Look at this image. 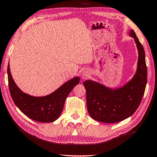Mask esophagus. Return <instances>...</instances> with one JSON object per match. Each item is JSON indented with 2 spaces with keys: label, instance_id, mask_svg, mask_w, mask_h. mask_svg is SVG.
I'll list each match as a JSON object with an SVG mask.
<instances>
[{
  "label": "esophagus",
  "instance_id": "34e87169",
  "mask_svg": "<svg viewBox=\"0 0 157 157\" xmlns=\"http://www.w3.org/2000/svg\"><path fill=\"white\" fill-rule=\"evenodd\" d=\"M89 75H90V74H89V72H88V71H84L83 73H82V75H81V76H82V78L83 79H86V78H87L88 76H89Z\"/></svg>",
  "mask_w": 157,
  "mask_h": 157
}]
</instances>
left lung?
Segmentation results:
<instances>
[{"instance_id":"obj_1","label":"left lung","mask_w":157,"mask_h":157,"mask_svg":"<svg viewBox=\"0 0 157 157\" xmlns=\"http://www.w3.org/2000/svg\"><path fill=\"white\" fill-rule=\"evenodd\" d=\"M129 35L135 39L139 53L137 72L133 78L122 87L113 90L93 81L83 83L88 113L97 121L105 123L122 121L133 115L142 101L147 82L145 53L135 32L131 30Z\"/></svg>"}]
</instances>
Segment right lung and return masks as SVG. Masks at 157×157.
Masks as SVG:
<instances>
[{
	"mask_svg": "<svg viewBox=\"0 0 157 157\" xmlns=\"http://www.w3.org/2000/svg\"><path fill=\"white\" fill-rule=\"evenodd\" d=\"M8 77L10 95L15 105L27 117L40 122H52L58 119L63 109L66 98L80 81L79 77H75L51 94L34 97L25 94L16 86L10 74L9 63Z\"/></svg>",
	"mask_w": 157,
	"mask_h": 157,
	"instance_id": "obj_1",
	"label": "right lung"
}]
</instances>
